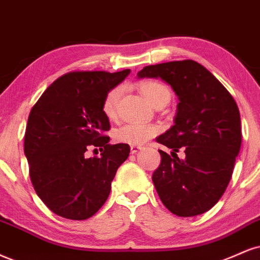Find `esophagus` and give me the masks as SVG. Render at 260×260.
I'll return each instance as SVG.
<instances>
[{
	"label": "esophagus",
	"instance_id": "obj_1",
	"mask_svg": "<svg viewBox=\"0 0 260 260\" xmlns=\"http://www.w3.org/2000/svg\"><path fill=\"white\" fill-rule=\"evenodd\" d=\"M139 150H142V146L132 145V146H131V154H137V152H138Z\"/></svg>",
	"mask_w": 260,
	"mask_h": 260
}]
</instances>
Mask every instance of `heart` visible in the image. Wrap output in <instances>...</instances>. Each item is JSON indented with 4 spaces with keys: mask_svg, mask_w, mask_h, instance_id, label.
<instances>
[{
    "mask_svg": "<svg viewBox=\"0 0 260 260\" xmlns=\"http://www.w3.org/2000/svg\"><path fill=\"white\" fill-rule=\"evenodd\" d=\"M140 92L151 105L161 102H170L171 90L158 81L148 80L139 83ZM122 95V87L116 86L106 93L103 100V111L109 118H115L117 115L118 103ZM158 133V127L151 123H127L116 129L114 137L117 143L129 145H142Z\"/></svg>",
    "mask_w": 260,
    "mask_h": 260,
    "instance_id": "1",
    "label": "heart"
}]
</instances>
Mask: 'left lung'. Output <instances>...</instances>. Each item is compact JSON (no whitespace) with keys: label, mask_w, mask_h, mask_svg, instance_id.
I'll use <instances>...</instances> for the list:
<instances>
[{"label":"left lung","mask_w":260,"mask_h":260,"mask_svg":"<svg viewBox=\"0 0 260 260\" xmlns=\"http://www.w3.org/2000/svg\"><path fill=\"white\" fill-rule=\"evenodd\" d=\"M139 79L160 77L173 88L179 103L174 124L156 142L185 157L172 158L158 150L161 164L152 181L172 213L193 217L219 201L231 179L241 148L240 111L233 95L205 67L193 60L149 65Z\"/></svg>","instance_id":"obj_1"}]
</instances>
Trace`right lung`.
<instances>
[{
    "mask_svg": "<svg viewBox=\"0 0 260 260\" xmlns=\"http://www.w3.org/2000/svg\"><path fill=\"white\" fill-rule=\"evenodd\" d=\"M118 73L73 71L55 80L31 109L24 139L31 183L53 213L73 220L94 215L104 205L128 144H109L110 122L103 111L106 93L122 82ZM99 147V158L84 156ZM96 150V149H94Z\"/></svg>",
    "mask_w": 260,
    "mask_h": 260,
    "instance_id": "add662e5",
    "label": "right lung"
}]
</instances>
